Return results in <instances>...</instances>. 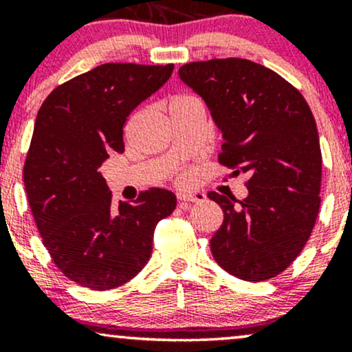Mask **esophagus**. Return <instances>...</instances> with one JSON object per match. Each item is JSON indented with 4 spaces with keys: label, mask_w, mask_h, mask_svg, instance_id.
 Wrapping results in <instances>:
<instances>
[{
    "label": "esophagus",
    "mask_w": 352,
    "mask_h": 352,
    "mask_svg": "<svg viewBox=\"0 0 352 352\" xmlns=\"http://www.w3.org/2000/svg\"><path fill=\"white\" fill-rule=\"evenodd\" d=\"M177 199L179 201H204L205 193L199 190H180L177 192Z\"/></svg>",
    "instance_id": "esophagus-1"
}]
</instances>
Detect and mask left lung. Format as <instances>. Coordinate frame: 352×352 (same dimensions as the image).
Returning a JSON list of instances; mask_svg holds the SVG:
<instances>
[{
	"mask_svg": "<svg viewBox=\"0 0 352 352\" xmlns=\"http://www.w3.org/2000/svg\"><path fill=\"white\" fill-rule=\"evenodd\" d=\"M180 79L207 104L223 144L218 160L248 173V197L210 192L223 223L210 240L215 261L246 281L293 263L319 212L321 147L313 112L298 89L248 59L188 63Z\"/></svg>",
	"mask_w": 352,
	"mask_h": 352,
	"instance_id": "left-lung-1",
	"label": "left lung"
}]
</instances>
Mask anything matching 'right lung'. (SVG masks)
Masks as SVG:
<instances>
[{"mask_svg": "<svg viewBox=\"0 0 352 352\" xmlns=\"http://www.w3.org/2000/svg\"><path fill=\"white\" fill-rule=\"evenodd\" d=\"M173 64L107 63L60 84L34 122L24 187L43 243L58 268L80 286L106 292L144 268L153 230L175 210L170 190L151 188L112 207L99 167L124 152L131 112L167 82Z\"/></svg>", "mask_w": 352, "mask_h": 352, "instance_id": "add662e5", "label": "right lung"}]
</instances>
